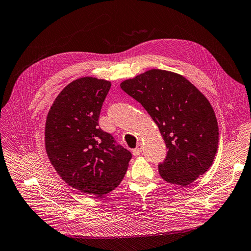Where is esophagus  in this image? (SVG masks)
<instances>
[{
	"label": "esophagus",
	"instance_id": "1",
	"mask_svg": "<svg viewBox=\"0 0 251 251\" xmlns=\"http://www.w3.org/2000/svg\"><path fill=\"white\" fill-rule=\"evenodd\" d=\"M141 151H142V143L139 142L137 144L136 148L133 149V154H134V155H139L141 153Z\"/></svg>",
	"mask_w": 251,
	"mask_h": 251
}]
</instances>
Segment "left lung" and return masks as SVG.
Here are the masks:
<instances>
[{"mask_svg": "<svg viewBox=\"0 0 251 251\" xmlns=\"http://www.w3.org/2000/svg\"><path fill=\"white\" fill-rule=\"evenodd\" d=\"M120 87L147 111L169 148L158 165L165 181L188 186L210 169L218 149V122L208 99L191 81L153 69Z\"/></svg>", "mask_w": 251, "mask_h": 251, "instance_id": "left-lung-1", "label": "left lung"}]
</instances>
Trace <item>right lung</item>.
Masks as SVG:
<instances>
[{
	"instance_id": "right-lung-1",
	"label": "right lung",
	"mask_w": 251,
	"mask_h": 251,
	"mask_svg": "<svg viewBox=\"0 0 251 251\" xmlns=\"http://www.w3.org/2000/svg\"><path fill=\"white\" fill-rule=\"evenodd\" d=\"M111 81L83 76L69 83L46 117L45 149L57 175L72 188L102 197L122 181L131 153L99 128Z\"/></svg>"
}]
</instances>
